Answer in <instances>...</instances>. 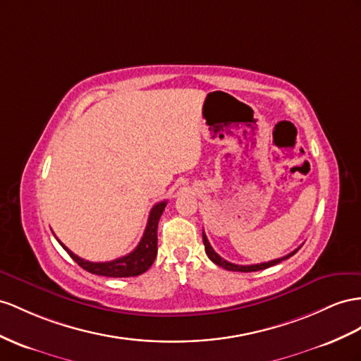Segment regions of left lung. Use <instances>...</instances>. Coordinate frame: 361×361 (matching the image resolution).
<instances>
[{"label":"left lung","mask_w":361,"mask_h":361,"mask_svg":"<svg viewBox=\"0 0 361 361\" xmlns=\"http://www.w3.org/2000/svg\"><path fill=\"white\" fill-rule=\"evenodd\" d=\"M202 243H204V250H206V255L209 256V259L212 261V262H215L216 265H219V267H223V269H226V270H228V271H243V273H250V271H259V270H265V269H269V267H273V265H276V264H279V262H282V261H285V259H288V257H291L293 255H295L298 253V250L299 248H295L294 252H291V253H288L286 256H283V257H279V259H273V261H269V262H262V264H255V265H236V264H232V262H228V261H226V259H223V257H221L214 248H212V245H210V243H209V239H207V236H206V233L202 232Z\"/></svg>","instance_id":"8db88e82"}]
</instances>
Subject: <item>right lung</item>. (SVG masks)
<instances>
[{"label": "right lung", "mask_w": 361, "mask_h": 361, "mask_svg": "<svg viewBox=\"0 0 361 361\" xmlns=\"http://www.w3.org/2000/svg\"><path fill=\"white\" fill-rule=\"evenodd\" d=\"M168 204V201H161L157 202V204L152 207L149 218H147V224L145 228V233L140 239V243L134 248L131 253H128L126 256L117 257L114 261L109 262H90L82 259L78 255L73 253L71 250L63 245L59 239L58 243L63 247L73 261H75L78 265H80L82 269L87 270L88 273L92 274H99V276H106V277H131V276H138L143 274L149 267L154 264L155 256H157V227H159V221L163 214V210Z\"/></svg>", "instance_id": "add662e5"}]
</instances>
